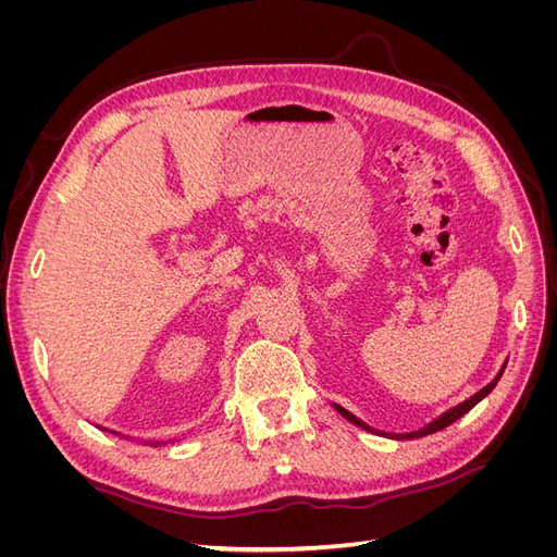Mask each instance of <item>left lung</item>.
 Wrapping results in <instances>:
<instances>
[{"label": "left lung", "mask_w": 557, "mask_h": 557, "mask_svg": "<svg viewBox=\"0 0 557 557\" xmlns=\"http://www.w3.org/2000/svg\"><path fill=\"white\" fill-rule=\"evenodd\" d=\"M504 367H507V364H504ZM504 367L499 369V374H497V376H495L491 383H487L485 387H481V391H479L476 395H471L469 399L460 401L458 407H453V409L444 411L440 418H434L432 423H428L425 428H420V430H416V432H407V434H391V432H379V430H374V428H369L367 423H362L360 418H356V416H352L350 411H346L344 407H339V404H334V409L339 411V413H342L346 420H350L352 425H358V428H362V430H367V432H376V434H383V436H391V440H418V436H428V434H434V432H440V430L448 428L450 423H455V420L462 418V416H465L469 409H474L476 404H479V401H481L485 395H491V393H493V387H495V385H497V381L502 379Z\"/></svg>", "instance_id": "left-lung-1"}]
</instances>
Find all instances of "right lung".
<instances>
[{
    "instance_id": "1",
    "label": "right lung",
    "mask_w": 557,
    "mask_h": 557,
    "mask_svg": "<svg viewBox=\"0 0 557 557\" xmlns=\"http://www.w3.org/2000/svg\"><path fill=\"white\" fill-rule=\"evenodd\" d=\"M113 434H117V432H113Z\"/></svg>"
}]
</instances>
